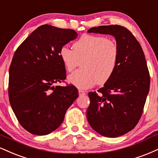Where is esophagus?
I'll return each instance as SVG.
<instances>
[{"label": "esophagus", "instance_id": "obj_1", "mask_svg": "<svg viewBox=\"0 0 158 158\" xmlns=\"http://www.w3.org/2000/svg\"><path fill=\"white\" fill-rule=\"evenodd\" d=\"M79 96H85V92L84 90H79Z\"/></svg>", "mask_w": 158, "mask_h": 158}]
</instances>
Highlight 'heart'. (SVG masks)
Wrapping results in <instances>:
<instances>
[{
    "instance_id": "heart-1",
    "label": "heart",
    "mask_w": 158,
    "mask_h": 158,
    "mask_svg": "<svg viewBox=\"0 0 158 158\" xmlns=\"http://www.w3.org/2000/svg\"><path fill=\"white\" fill-rule=\"evenodd\" d=\"M59 55L68 71L82 60V68L70 74L68 81L78 88L87 89L96 82L103 85L110 80L117 68L119 49L115 41L103 36L83 35L73 44V50L63 46Z\"/></svg>"
}]
</instances>
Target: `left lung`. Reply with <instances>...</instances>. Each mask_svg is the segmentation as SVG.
Instances as JSON below:
<instances>
[{
    "label": "left lung",
    "instance_id": "obj_1",
    "mask_svg": "<svg viewBox=\"0 0 158 158\" xmlns=\"http://www.w3.org/2000/svg\"><path fill=\"white\" fill-rule=\"evenodd\" d=\"M87 32L113 36L118 46L115 73L98 94L89 93L90 104L87 110L93 130L102 136L116 138L132 130L143 113L150 86L145 56L140 43L123 26H100Z\"/></svg>",
    "mask_w": 158,
    "mask_h": 158
}]
</instances>
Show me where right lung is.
<instances>
[{
    "label": "right lung",
    "mask_w": 158,
    "mask_h": 158,
    "mask_svg": "<svg viewBox=\"0 0 158 158\" xmlns=\"http://www.w3.org/2000/svg\"><path fill=\"white\" fill-rule=\"evenodd\" d=\"M77 36L73 29L43 25L15 51L9 67V102L30 133L45 135L57 129L79 96L73 85L55 86L66 78L59 51Z\"/></svg>",
    "instance_id": "add662e5"
}]
</instances>
